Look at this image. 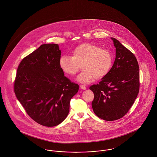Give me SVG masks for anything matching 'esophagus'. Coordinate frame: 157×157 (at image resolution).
<instances>
[{"label": "esophagus", "mask_w": 157, "mask_h": 157, "mask_svg": "<svg viewBox=\"0 0 157 157\" xmlns=\"http://www.w3.org/2000/svg\"><path fill=\"white\" fill-rule=\"evenodd\" d=\"M80 88L81 89H82V90H85L86 89V86L84 85H80Z\"/></svg>", "instance_id": "34e87169"}]
</instances>
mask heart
<instances>
[{
	"label": "heart",
	"instance_id": "b5f03b06",
	"mask_svg": "<svg viewBox=\"0 0 157 157\" xmlns=\"http://www.w3.org/2000/svg\"><path fill=\"white\" fill-rule=\"evenodd\" d=\"M113 63L112 53L93 44H81L74 49L72 56L64 55L59 60L62 71L67 75H75L81 67L83 71L76 80L83 84L90 82L95 79L105 76L110 71Z\"/></svg>",
	"mask_w": 157,
	"mask_h": 157
}]
</instances>
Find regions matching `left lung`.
<instances>
[{
	"label": "left lung",
	"instance_id": "8db88e82",
	"mask_svg": "<svg viewBox=\"0 0 157 157\" xmlns=\"http://www.w3.org/2000/svg\"><path fill=\"white\" fill-rule=\"evenodd\" d=\"M111 39L116 48L114 63L98 84L90 87L94 94L91 104L94 113L109 121L120 119L128 112L138 95L140 86L136 57L117 39Z\"/></svg>",
	"mask_w": 157,
	"mask_h": 157
}]
</instances>
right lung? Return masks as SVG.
<instances>
[{
  "instance_id": "obj_1",
  "label": "right lung",
  "mask_w": 157,
  "mask_h": 157,
  "mask_svg": "<svg viewBox=\"0 0 157 157\" xmlns=\"http://www.w3.org/2000/svg\"><path fill=\"white\" fill-rule=\"evenodd\" d=\"M61 53L58 44L40 45L21 61L14 82L15 96L27 113L46 127L66 119L70 101L79 90L64 76L59 65Z\"/></svg>"
}]
</instances>
